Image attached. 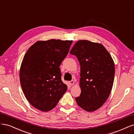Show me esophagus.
Wrapping results in <instances>:
<instances>
[{"mask_svg":"<svg viewBox=\"0 0 134 134\" xmlns=\"http://www.w3.org/2000/svg\"><path fill=\"white\" fill-rule=\"evenodd\" d=\"M69 83H70V84L71 85H73V84H74V81L71 80V81H70V82H69Z\"/></svg>","mask_w":134,"mask_h":134,"instance_id":"obj_1","label":"esophagus"}]
</instances>
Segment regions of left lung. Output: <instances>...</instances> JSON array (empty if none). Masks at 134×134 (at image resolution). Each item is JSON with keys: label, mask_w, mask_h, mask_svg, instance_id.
Instances as JSON below:
<instances>
[{"label": "left lung", "mask_w": 134, "mask_h": 134, "mask_svg": "<svg viewBox=\"0 0 134 134\" xmlns=\"http://www.w3.org/2000/svg\"><path fill=\"white\" fill-rule=\"evenodd\" d=\"M81 67V93L76 97L78 105L91 112L99 109L113 88L115 64L111 55L101 44L87 40L77 42L70 51Z\"/></svg>", "instance_id": "obj_1"}]
</instances>
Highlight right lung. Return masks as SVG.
<instances>
[{"label": "right lung", "mask_w": 134, "mask_h": 134, "mask_svg": "<svg viewBox=\"0 0 134 134\" xmlns=\"http://www.w3.org/2000/svg\"><path fill=\"white\" fill-rule=\"evenodd\" d=\"M72 43L38 41L25 54L19 72L20 85L27 100L36 109L45 112L53 109L67 91L59 66Z\"/></svg>", "instance_id": "right-lung-1"}]
</instances>
